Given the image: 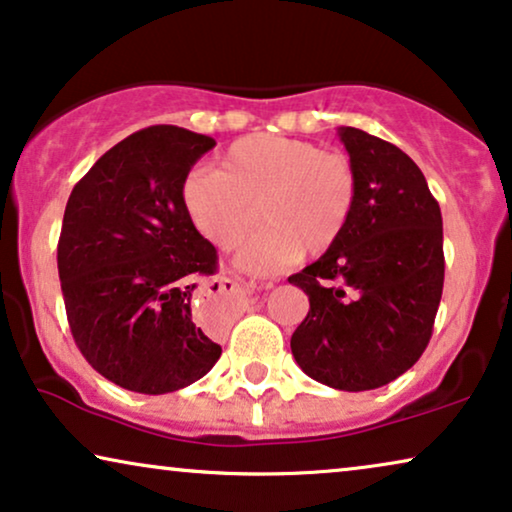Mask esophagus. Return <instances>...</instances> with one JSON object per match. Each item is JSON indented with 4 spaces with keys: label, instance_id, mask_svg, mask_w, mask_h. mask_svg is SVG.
Segmentation results:
<instances>
[{
    "label": "esophagus",
    "instance_id": "obj_1",
    "mask_svg": "<svg viewBox=\"0 0 512 512\" xmlns=\"http://www.w3.org/2000/svg\"><path fill=\"white\" fill-rule=\"evenodd\" d=\"M245 288L234 278H220V281L206 285L194 302L196 323L206 330H224L231 325L241 311V297Z\"/></svg>",
    "mask_w": 512,
    "mask_h": 512
}]
</instances>
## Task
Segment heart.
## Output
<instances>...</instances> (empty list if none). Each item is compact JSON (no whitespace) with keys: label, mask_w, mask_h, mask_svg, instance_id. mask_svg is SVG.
Segmentation results:
<instances>
[{"label":"heart","mask_w":512,"mask_h":512,"mask_svg":"<svg viewBox=\"0 0 512 512\" xmlns=\"http://www.w3.org/2000/svg\"><path fill=\"white\" fill-rule=\"evenodd\" d=\"M180 199L199 234L220 250L234 248L260 213L264 224L236 262L250 274H274L302 252L316 257L335 248L356 210L358 173L342 152L257 133L229 145L220 170H189Z\"/></svg>","instance_id":"obj_1"}]
</instances>
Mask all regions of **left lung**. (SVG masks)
<instances>
[{
  "label": "left lung",
  "instance_id": "8db88e82",
  "mask_svg": "<svg viewBox=\"0 0 512 512\" xmlns=\"http://www.w3.org/2000/svg\"><path fill=\"white\" fill-rule=\"evenodd\" d=\"M358 173L349 229L288 281L309 295L292 332L297 365L339 391L391 384L433 335L442 283V215L417 163L360 128H339Z\"/></svg>",
  "mask_w": 512,
  "mask_h": 512
}]
</instances>
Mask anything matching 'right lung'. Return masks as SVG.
<instances>
[{
    "label": "right lung",
    "instance_id": "add662e5",
    "mask_svg": "<svg viewBox=\"0 0 512 512\" xmlns=\"http://www.w3.org/2000/svg\"><path fill=\"white\" fill-rule=\"evenodd\" d=\"M215 140L149 126L100 156L74 185L58 241L67 323L81 356L135 393L180 391L222 346L192 318L194 281L217 274V250L180 199Z\"/></svg>",
    "mask_w": 512,
    "mask_h": 512
}]
</instances>
